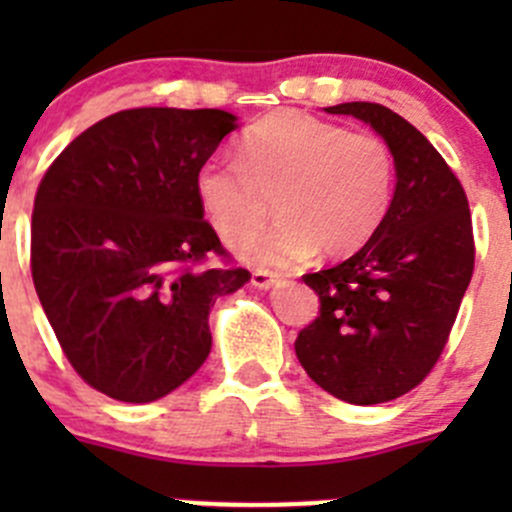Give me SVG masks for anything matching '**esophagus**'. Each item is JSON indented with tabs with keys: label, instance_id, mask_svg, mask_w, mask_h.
Instances as JSON below:
<instances>
[{
	"label": "esophagus",
	"instance_id": "obj_1",
	"mask_svg": "<svg viewBox=\"0 0 512 512\" xmlns=\"http://www.w3.org/2000/svg\"><path fill=\"white\" fill-rule=\"evenodd\" d=\"M252 287L255 289H270V287H275L277 282H280V277L277 275H272V272H267V270H255L252 272Z\"/></svg>",
	"mask_w": 512,
	"mask_h": 512
}]
</instances>
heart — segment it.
<instances>
[{
  "mask_svg": "<svg viewBox=\"0 0 512 512\" xmlns=\"http://www.w3.org/2000/svg\"><path fill=\"white\" fill-rule=\"evenodd\" d=\"M237 158L205 160L195 195L227 245L250 237L267 218V198H275L280 220L240 247L252 265L287 267L317 247L324 257L352 255L374 237L394 200L389 143L307 113L275 111L255 121L237 141Z\"/></svg>",
  "mask_w": 512,
  "mask_h": 512,
  "instance_id": "heart-1",
  "label": "heart"
}]
</instances>
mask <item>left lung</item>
Wrapping results in <instances>:
<instances>
[{
	"mask_svg": "<svg viewBox=\"0 0 512 512\" xmlns=\"http://www.w3.org/2000/svg\"><path fill=\"white\" fill-rule=\"evenodd\" d=\"M374 128L396 160L384 223L349 260L304 275L319 317L294 342L314 384L356 406L399 399L441 356L473 277L468 198L441 153L381 103L324 108Z\"/></svg>",
	"mask_w": 512,
	"mask_h": 512,
	"instance_id": "1",
	"label": "left lung"
}]
</instances>
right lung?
Segmentation results:
<instances>
[{"mask_svg": "<svg viewBox=\"0 0 512 512\" xmlns=\"http://www.w3.org/2000/svg\"><path fill=\"white\" fill-rule=\"evenodd\" d=\"M237 128L220 108H131L86 128L41 178L32 277L81 379L126 404L163 399L208 359L215 299L250 272L225 260L195 173Z\"/></svg>", "mask_w": 512, "mask_h": 512, "instance_id": "obj_1", "label": "right lung"}]
</instances>
